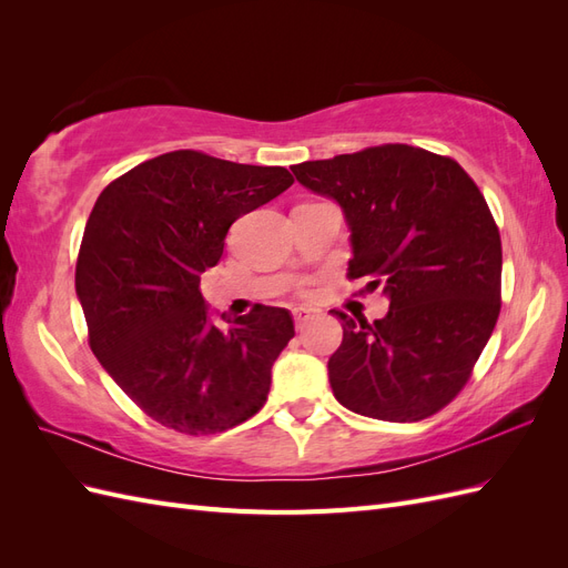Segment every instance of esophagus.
Masks as SVG:
<instances>
[{
    "label": "esophagus",
    "instance_id": "obj_1",
    "mask_svg": "<svg viewBox=\"0 0 568 568\" xmlns=\"http://www.w3.org/2000/svg\"><path fill=\"white\" fill-rule=\"evenodd\" d=\"M291 315H294V322H296L298 329H303V324L313 317V311H311V307H294Z\"/></svg>",
    "mask_w": 568,
    "mask_h": 568
}]
</instances>
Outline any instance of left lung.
<instances>
[{
    "instance_id": "obj_1",
    "label": "left lung",
    "mask_w": 568,
    "mask_h": 568,
    "mask_svg": "<svg viewBox=\"0 0 568 568\" xmlns=\"http://www.w3.org/2000/svg\"><path fill=\"white\" fill-rule=\"evenodd\" d=\"M334 199L351 230L348 277L382 284L372 324L341 315L329 357L336 400L357 415L419 422L467 384L500 315L503 244L484 194L453 159L384 144L291 168Z\"/></svg>"
}]
</instances>
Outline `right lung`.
Returning <instances> with one entry per match:
<instances>
[{"mask_svg":"<svg viewBox=\"0 0 568 568\" xmlns=\"http://www.w3.org/2000/svg\"><path fill=\"white\" fill-rule=\"evenodd\" d=\"M294 184L280 165L199 151L144 161L99 194L75 265L90 348L151 419L180 434L227 432L267 400L272 365L294 338L284 307L215 324L201 274L232 222Z\"/></svg>","mask_w":568,"mask_h":568,"instance_id":"1","label":"right lung"}]
</instances>
